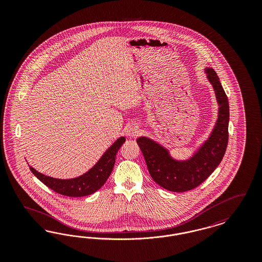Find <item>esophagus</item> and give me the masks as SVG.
<instances>
[{
	"instance_id": "esophagus-1",
	"label": "esophagus",
	"mask_w": 262,
	"mask_h": 262,
	"mask_svg": "<svg viewBox=\"0 0 262 262\" xmlns=\"http://www.w3.org/2000/svg\"><path fill=\"white\" fill-rule=\"evenodd\" d=\"M138 134H139V128H138L137 125H130V126L127 128V135H128V137H136L138 136Z\"/></svg>"
}]
</instances>
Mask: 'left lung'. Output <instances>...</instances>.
Returning <instances> with one entry per match:
<instances>
[{
  "instance_id": "left-lung-1",
  "label": "left lung",
  "mask_w": 262,
  "mask_h": 262,
  "mask_svg": "<svg viewBox=\"0 0 262 262\" xmlns=\"http://www.w3.org/2000/svg\"><path fill=\"white\" fill-rule=\"evenodd\" d=\"M207 79L215 91L219 106L218 119L210 136L187 160H177L169 149L149 137H140L137 142L147 165L150 176L159 186L174 192L199 187L218 167L228 144L229 102L215 71L205 69Z\"/></svg>"
}]
</instances>
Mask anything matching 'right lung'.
<instances>
[{"label":"right lung","instance_id":"1","mask_svg":"<svg viewBox=\"0 0 262 262\" xmlns=\"http://www.w3.org/2000/svg\"><path fill=\"white\" fill-rule=\"evenodd\" d=\"M125 141V137L118 138L89 171L74 179H56L39 173L31 166L29 169L38 180L60 194L71 198L86 196L97 191L106 183L112 173L117 152Z\"/></svg>","mask_w":262,"mask_h":262}]
</instances>
